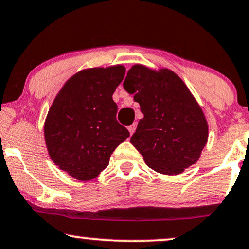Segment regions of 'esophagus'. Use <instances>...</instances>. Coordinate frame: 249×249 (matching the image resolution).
<instances>
[{
    "instance_id": "esophagus-1",
    "label": "esophagus",
    "mask_w": 249,
    "mask_h": 249,
    "mask_svg": "<svg viewBox=\"0 0 249 249\" xmlns=\"http://www.w3.org/2000/svg\"><path fill=\"white\" fill-rule=\"evenodd\" d=\"M136 127H137V124L136 123H133L132 125H130V126L127 127V130H128V132H130V134L131 136H132V134L134 133V131H136Z\"/></svg>"
}]
</instances>
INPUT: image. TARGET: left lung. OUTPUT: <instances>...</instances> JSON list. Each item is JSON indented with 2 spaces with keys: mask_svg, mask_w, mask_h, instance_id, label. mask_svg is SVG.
I'll list each match as a JSON object with an SVG mask.
<instances>
[{
  "mask_svg": "<svg viewBox=\"0 0 249 249\" xmlns=\"http://www.w3.org/2000/svg\"><path fill=\"white\" fill-rule=\"evenodd\" d=\"M123 87L134 94L143 118L131 143L149 168L178 175L198 161L208 142L209 125L202 107L178 74L133 65Z\"/></svg>",
  "mask_w": 249,
  "mask_h": 249,
  "instance_id": "left-lung-1",
  "label": "left lung"
}]
</instances>
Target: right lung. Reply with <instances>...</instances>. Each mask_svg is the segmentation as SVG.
Listing matches in <instances>:
<instances>
[{
  "mask_svg": "<svg viewBox=\"0 0 249 249\" xmlns=\"http://www.w3.org/2000/svg\"><path fill=\"white\" fill-rule=\"evenodd\" d=\"M125 75L123 65L87 68L70 77L44 123L50 158L79 181L97 178L117 146L130 137L116 119L112 95Z\"/></svg>",
  "mask_w": 249,
  "mask_h": 249,
  "instance_id": "obj_1",
  "label": "right lung"
}]
</instances>
